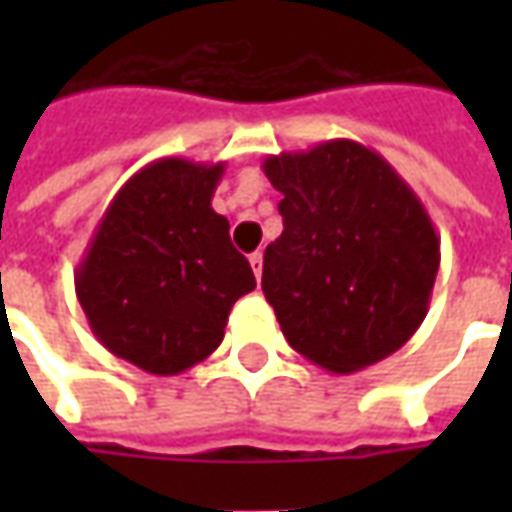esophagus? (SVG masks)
<instances>
[{
    "mask_svg": "<svg viewBox=\"0 0 512 512\" xmlns=\"http://www.w3.org/2000/svg\"><path fill=\"white\" fill-rule=\"evenodd\" d=\"M249 263H252V271H255L257 282H260V277H263V255H260V252L249 255Z\"/></svg>",
    "mask_w": 512,
    "mask_h": 512,
    "instance_id": "34e87169",
    "label": "esophagus"
}]
</instances>
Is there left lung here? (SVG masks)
Returning a JSON list of instances; mask_svg holds the SVG:
<instances>
[{
	"label": "left lung",
	"mask_w": 512,
	"mask_h": 512,
	"mask_svg": "<svg viewBox=\"0 0 512 512\" xmlns=\"http://www.w3.org/2000/svg\"><path fill=\"white\" fill-rule=\"evenodd\" d=\"M285 230L263 255V293L282 334L329 373L376 365L425 321L439 235L376 150L329 139L263 161Z\"/></svg>",
	"instance_id": "obj_1"
}]
</instances>
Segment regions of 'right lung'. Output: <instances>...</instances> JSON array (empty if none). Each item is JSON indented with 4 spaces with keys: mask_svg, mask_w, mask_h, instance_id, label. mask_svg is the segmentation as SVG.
Here are the masks:
<instances>
[{
    "mask_svg": "<svg viewBox=\"0 0 512 512\" xmlns=\"http://www.w3.org/2000/svg\"><path fill=\"white\" fill-rule=\"evenodd\" d=\"M224 164L158 158L123 183L76 268V296L106 351L178 376L219 348L252 266L211 208Z\"/></svg>",
    "mask_w": 512,
    "mask_h": 512,
    "instance_id": "right-lung-1",
    "label": "right lung"
}]
</instances>
